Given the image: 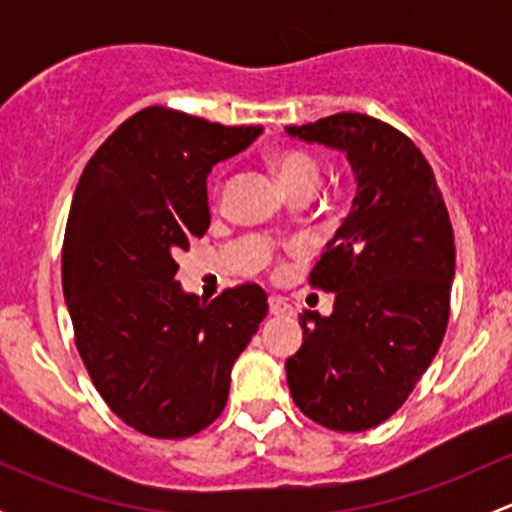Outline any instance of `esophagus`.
Segmentation results:
<instances>
[{"instance_id":"obj_1","label":"esophagus","mask_w":512,"mask_h":512,"mask_svg":"<svg viewBox=\"0 0 512 512\" xmlns=\"http://www.w3.org/2000/svg\"><path fill=\"white\" fill-rule=\"evenodd\" d=\"M270 314L275 317H285V314H292V304L282 297H270Z\"/></svg>"}]
</instances>
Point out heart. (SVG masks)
Wrapping results in <instances>:
<instances>
[{"instance_id":"b5f03b06","label":"heart","mask_w":512,"mask_h":512,"mask_svg":"<svg viewBox=\"0 0 512 512\" xmlns=\"http://www.w3.org/2000/svg\"><path fill=\"white\" fill-rule=\"evenodd\" d=\"M275 173L285 193H292V190L302 188V185H314L317 188L319 183V165L307 153L299 151H282L275 158Z\"/></svg>"}]
</instances>
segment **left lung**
I'll list each match as a JSON object with an SVG mask.
<instances>
[{
	"instance_id": "1",
	"label": "left lung",
	"mask_w": 512,
	"mask_h": 512,
	"mask_svg": "<svg viewBox=\"0 0 512 512\" xmlns=\"http://www.w3.org/2000/svg\"><path fill=\"white\" fill-rule=\"evenodd\" d=\"M285 131L347 153L356 180L352 210L309 275L334 292V312L299 317L289 394L319 426L366 431L399 411L441 347L453 227L428 160L389 123L334 113Z\"/></svg>"
}]
</instances>
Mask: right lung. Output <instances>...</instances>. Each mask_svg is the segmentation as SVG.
I'll list each match as a JSON object with an SVG mask.
<instances>
[{"instance_id": "add662e5", "label": "right lung", "mask_w": 512, "mask_h": 512, "mask_svg": "<svg viewBox=\"0 0 512 512\" xmlns=\"http://www.w3.org/2000/svg\"><path fill=\"white\" fill-rule=\"evenodd\" d=\"M260 133L143 108L76 185L61 252L76 349L113 414L146 436L188 438L223 414L232 364L267 317L260 285L205 304L175 282L178 250L210 227V170Z\"/></svg>"}]
</instances>
